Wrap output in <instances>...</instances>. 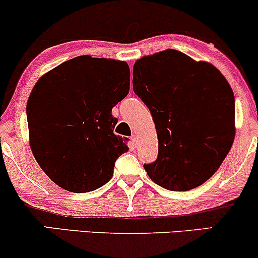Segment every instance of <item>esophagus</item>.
Masks as SVG:
<instances>
[{
  "instance_id": "obj_1",
  "label": "esophagus",
  "mask_w": 258,
  "mask_h": 258,
  "mask_svg": "<svg viewBox=\"0 0 258 258\" xmlns=\"http://www.w3.org/2000/svg\"><path fill=\"white\" fill-rule=\"evenodd\" d=\"M131 141H132V143L136 146V144H137V136L132 135V136H131Z\"/></svg>"
}]
</instances>
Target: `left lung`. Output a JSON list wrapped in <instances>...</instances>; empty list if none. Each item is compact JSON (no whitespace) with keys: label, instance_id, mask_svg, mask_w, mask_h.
<instances>
[{"label":"left lung","instance_id":"1","mask_svg":"<svg viewBox=\"0 0 258 258\" xmlns=\"http://www.w3.org/2000/svg\"><path fill=\"white\" fill-rule=\"evenodd\" d=\"M132 84L158 133V159L144 165L150 179L173 191L205 183L235 137L234 93L226 78L207 61L166 49L138 59Z\"/></svg>","mask_w":258,"mask_h":258}]
</instances>
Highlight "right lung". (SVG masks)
I'll use <instances>...</instances> for the list:
<instances>
[{
	"instance_id": "1",
	"label": "right lung",
	"mask_w": 258,
	"mask_h": 258,
	"mask_svg": "<svg viewBox=\"0 0 258 258\" xmlns=\"http://www.w3.org/2000/svg\"><path fill=\"white\" fill-rule=\"evenodd\" d=\"M128 91V64L115 59L80 55L41 76L26 105L29 142L55 184L87 193L110 180L128 150L111 109Z\"/></svg>"
}]
</instances>
